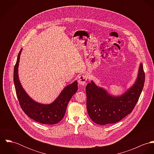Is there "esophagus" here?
<instances>
[{"mask_svg": "<svg viewBox=\"0 0 154 154\" xmlns=\"http://www.w3.org/2000/svg\"><path fill=\"white\" fill-rule=\"evenodd\" d=\"M87 79H88V76L87 75H81V76H79V77L78 78V83L80 85H84L85 84Z\"/></svg>", "mask_w": 154, "mask_h": 154, "instance_id": "esophagus-1", "label": "esophagus"}]
</instances>
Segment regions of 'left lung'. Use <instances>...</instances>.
I'll use <instances>...</instances> for the list:
<instances>
[{
	"label": "left lung",
	"mask_w": 154,
	"mask_h": 154,
	"mask_svg": "<svg viewBox=\"0 0 154 154\" xmlns=\"http://www.w3.org/2000/svg\"><path fill=\"white\" fill-rule=\"evenodd\" d=\"M143 65L139 66L137 79L131 88L120 96H112L104 89L97 87L93 81L86 87L88 115L100 125L117 123L130 114L134 108L145 83Z\"/></svg>",
	"instance_id": "obj_1"
}]
</instances>
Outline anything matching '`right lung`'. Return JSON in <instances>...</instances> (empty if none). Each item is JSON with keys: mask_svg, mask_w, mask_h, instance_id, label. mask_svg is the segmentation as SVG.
Returning <instances> with one entry per match:
<instances>
[{"mask_svg": "<svg viewBox=\"0 0 154 154\" xmlns=\"http://www.w3.org/2000/svg\"><path fill=\"white\" fill-rule=\"evenodd\" d=\"M22 49L18 53L14 70V81L20 106L29 117L37 122L45 125L56 124L63 118L70 98L78 90V82L76 81L66 86L56 100L50 104L34 101L26 93L19 80L18 68Z\"/></svg>", "mask_w": 154, "mask_h": 154, "instance_id": "add662e5", "label": "right lung"}]
</instances>
